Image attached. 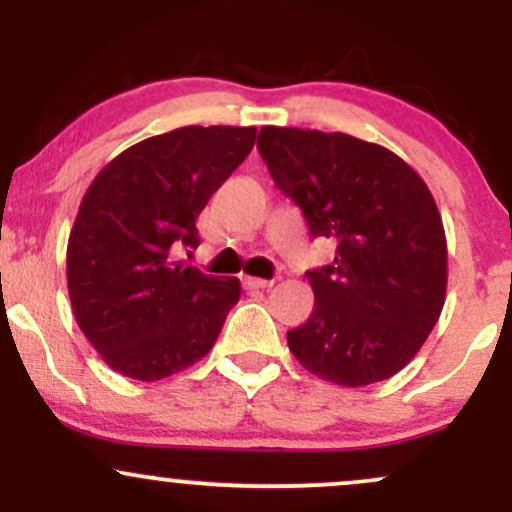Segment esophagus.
Here are the masks:
<instances>
[{"instance_id":"obj_1","label":"esophagus","mask_w":512,"mask_h":512,"mask_svg":"<svg viewBox=\"0 0 512 512\" xmlns=\"http://www.w3.org/2000/svg\"><path fill=\"white\" fill-rule=\"evenodd\" d=\"M243 284L248 286V289H272L274 279H257V276H245Z\"/></svg>"}]
</instances>
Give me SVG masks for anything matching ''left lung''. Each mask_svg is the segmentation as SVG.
<instances>
[{
	"mask_svg": "<svg viewBox=\"0 0 512 512\" xmlns=\"http://www.w3.org/2000/svg\"><path fill=\"white\" fill-rule=\"evenodd\" d=\"M257 149L313 238L337 240L334 264L305 272L315 308L289 349L334 385L392 378L436 327L448 243L436 199L409 163L342 132L262 127Z\"/></svg>",
	"mask_w": 512,
	"mask_h": 512,
	"instance_id": "1",
	"label": "left lung"
}]
</instances>
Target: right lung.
I'll use <instances>...</instances> for the list:
<instances>
[{"mask_svg":"<svg viewBox=\"0 0 512 512\" xmlns=\"http://www.w3.org/2000/svg\"><path fill=\"white\" fill-rule=\"evenodd\" d=\"M255 127H180L129 146L88 185L67 245L69 301L103 361L132 380L204 358L240 281L173 260L197 216L255 146Z\"/></svg>","mask_w":512,"mask_h":512,"instance_id":"1","label":"right lung"}]
</instances>
